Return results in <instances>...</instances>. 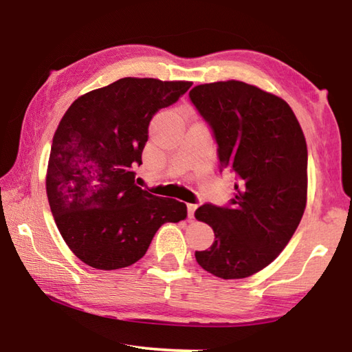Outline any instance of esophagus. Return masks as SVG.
I'll list each match as a JSON object with an SVG mask.
<instances>
[{
	"instance_id": "obj_1",
	"label": "esophagus",
	"mask_w": 352,
	"mask_h": 352,
	"mask_svg": "<svg viewBox=\"0 0 352 352\" xmlns=\"http://www.w3.org/2000/svg\"><path fill=\"white\" fill-rule=\"evenodd\" d=\"M195 210H197V205H195V204H189L188 205V216H189V219L194 217Z\"/></svg>"
}]
</instances>
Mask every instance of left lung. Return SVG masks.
Wrapping results in <instances>:
<instances>
[{
	"label": "left lung",
	"mask_w": 352,
	"mask_h": 352,
	"mask_svg": "<svg viewBox=\"0 0 352 352\" xmlns=\"http://www.w3.org/2000/svg\"><path fill=\"white\" fill-rule=\"evenodd\" d=\"M189 99L217 142L220 170L236 174L228 205H201L195 217L214 231L195 252L214 276L241 279L264 269L287 245L307 195V146L289 104L245 82L197 85Z\"/></svg>",
	"instance_id": "left-lung-1"
}]
</instances>
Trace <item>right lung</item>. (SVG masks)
Returning <instances> with one entry per match:
<instances>
[{
    "instance_id": "1",
    "label": "right lung",
    "mask_w": 352,
    "mask_h": 352,
    "mask_svg": "<svg viewBox=\"0 0 352 352\" xmlns=\"http://www.w3.org/2000/svg\"><path fill=\"white\" fill-rule=\"evenodd\" d=\"M192 83L124 77L71 104L52 138L46 194L57 228L77 258L99 270L146 254L160 226L186 205L135 184V168L157 113Z\"/></svg>"
}]
</instances>
